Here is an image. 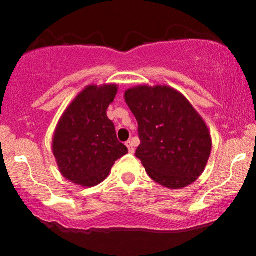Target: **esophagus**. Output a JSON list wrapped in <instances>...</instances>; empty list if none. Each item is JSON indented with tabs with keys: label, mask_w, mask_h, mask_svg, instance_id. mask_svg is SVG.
Returning <instances> with one entry per match:
<instances>
[{
	"label": "esophagus",
	"mask_w": 256,
	"mask_h": 256,
	"mask_svg": "<svg viewBox=\"0 0 256 256\" xmlns=\"http://www.w3.org/2000/svg\"><path fill=\"white\" fill-rule=\"evenodd\" d=\"M126 146H128V152H134V143H132V140H128V142H126Z\"/></svg>",
	"instance_id": "34e87169"
}]
</instances>
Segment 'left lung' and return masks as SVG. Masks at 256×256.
Segmentation results:
<instances>
[{"mask_svg": "<svg viewBox=\"0 0 256 256\" xmlns=\"http://www.w3.org/2000/svg\"><path fill=\"white\" fill-rule=\"evenodd\" d=\"M124 98L138 122L136 156L149 177L173 190L198 180L210 160L212 136L189 100L160 84L130 88Z\"/></svg>", "mask_w": 256, "mask_h": 256, "instance_id": "1", "label": "left lung"}]
</instances>
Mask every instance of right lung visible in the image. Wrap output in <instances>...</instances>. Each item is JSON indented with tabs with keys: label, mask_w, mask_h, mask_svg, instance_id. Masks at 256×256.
Here are the masks:
<instances>
[{
	"label": "right lung",
	"mask_w": 256,
	"mask_h": 256,
	"mask_svg": "<svg viewBox=\"0 0 256 256\" xmlns=\"http://www.w3.org/2000/svg\"><path fill=\"white\" fill-rule=\"evenodd\" d=\"M118 92V84H90L67 106L58 119L52 150L64 178L83 188L98 185L116 161L128 154L116 138L107 110Z\"/></svg>",
	"instance_id": "add662e5"
}]
</instances>
